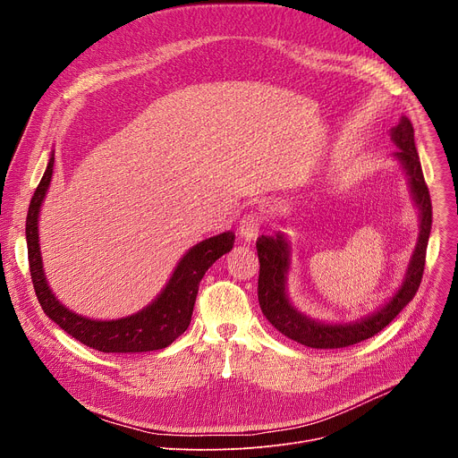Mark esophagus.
Segmentation results:
<instances>
[{"label":"esophagus","mask_w":458,"mask_h":458,"mask_svg":"<svg viewBox=\"0 0 458 458\" xmlns=\"http://www.w3.org/2000/svg\"><path fill=\"white\" fill-rule=\"evenodd\" d=\"M260 223H263V221H260L259 214H255V212H250V214L242 216V219L239 221V235L244 241H253L259 235Z\"/></svg>","instance_id":"obj_1"}]
</instances>
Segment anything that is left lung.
Instances as JSON below:
<instances>
[{
	"instance_id": "1",
	"label": "left lung",
	"mask_w": 458,
	"mask_h": 458,
	"mask_svg": "<svg viewBox=\"0 0 458 458\" xmlns=\"http://www.w3.org/2000/svg\"><path fill=\"white\" fill-rule=\"evenodd\" d=\"M389 136L397 147L394 157L406 172L411 198L419 210L420 226L419 239L411 253L403 284L394 293V297H389V301L384 302L378 310L368 313L366 317L343 324L315 320L304 315L292 304L288 297L286 284L292 267V248L288 239L281 232H277L276 235H260L257 239V255L260 263L257 295L260 310H263L265 317L272 322L274 328H277L288 339L301 343L308 348L335 350L373 337L403 311V308L415 297L420 286L426 263V248L431 232L429 190L426 186L419 152L415 148V132L411 121L403 115L399 124L389 130Z\"/></svg>"
}]
</instances>
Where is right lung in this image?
Here are the masks:
<instances>
[{
    "label": "right lung",
    "mask_w": 458,
    "mask_h": 458,
    "mask_svg": "<svg viewBox=\"0 0 458 458\" xmlns=\"http://www.w3.org/2000/svg\"><path fill=\"white\" fill-rule=\"evenodd\" d=\"M54 172V152L32 195L27 216V246L32 284L43 311L76 341L103 353H143L170 346L186 332L198 297L199 283L219 257L233 248V232H223L191 246L177 263L166 286L143 310L128 317L98 320L83 317L57 301L43 270L39 248V210Z\"/></svg>",
    "instance_id": "right-lung-1"
}]
</instances>
